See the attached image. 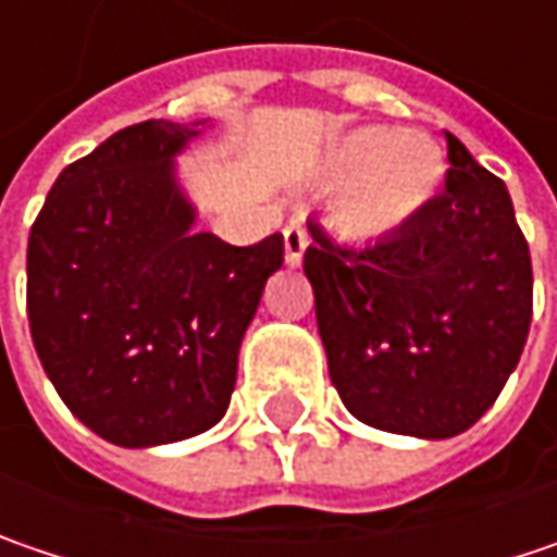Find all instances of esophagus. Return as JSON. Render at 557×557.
Returning <instances> with one entry per match:
<instances>
[{"label": "esophagus", "mask_w": 557, "mask_h": 557, "mask_svg": "<svg viewBox=\"0 0 557 557\" xmlns=\"http://www.w3.org/2000/svg\"><path fill=\"white\" fill-rule=\"evenodd\" d=\"M306 246H309V236L302 226H286L283 230V251H286V264L289 268H299L302 264V255H306Z\"/></svg>", "instance_id": "34e87169"}]
</instances>
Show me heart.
Returning <instances> with one entry per match:
<instances>
[{
    "instance_id": "obj_1",
    "label": "heart",
    "mask_w": 557,
    "mask_h": 557,
    "mask_svg": "<svg viewBox=\"0 0 557 557\" xmlns=\"http://www.w3.org/2000/svg\"><path fill=\"white\" fill-rule=\"evenodd\" d=\"M321 176L337 182L331 216L344 233L387 239L435 201L444 157L429 135L366 125L327 148Z\"/></svg>"
}]
</instances>
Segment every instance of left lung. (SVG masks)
Instances as JSON below:
<instances>
[{
    "instance_id": "1",
    "label": "left lung",
    "mask_w": 557,
    "mask_h": 557,
    "mask_svg": "<svg viewBox=\"0 0 557 557\" xmlns=\"http://www.w3.org/2000/svg\"><path fill=\"white\" fill-rule=\"evenodd\" d=\"M444 191L397 236L346 246L309 223L306 277L344 407L442 442L492 407L533 318L530 246L507 185L447 135Z\"/></svg>"
}]
</instances>
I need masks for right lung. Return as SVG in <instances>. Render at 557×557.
<instances>
[{"instance_id": "add662e5", "label": "right lung", "mask_w": 557, "mask_h": 557, "mask_svg": "<svg viewBox=\"0 0 557 557\" xmlns=\"http://www.w3.org/2000/svg\"><path fill=\"white\" fill-rule=\"evenodd\" d=\"M211 119H148L59 173L27 239V318L44 372L119 447L195 438L230 407L239 346L283 236L198 233L176 157Z\"/></svg>"}]
</instances>
